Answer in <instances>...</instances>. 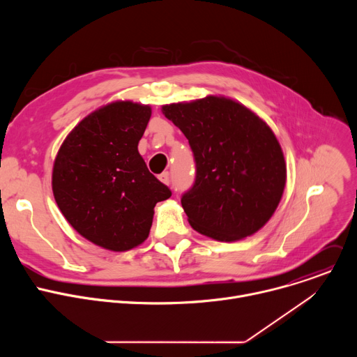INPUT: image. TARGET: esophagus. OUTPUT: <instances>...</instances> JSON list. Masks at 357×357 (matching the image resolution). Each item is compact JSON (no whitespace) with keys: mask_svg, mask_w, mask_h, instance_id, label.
Instances as JSON below:
<instances>
[{"mask_svg":"<svg viewBox=\"0 0 357 357\" xmlns=\"http://www.w3.org/2000/svg\"><path fill=\"white\" fill-rule=\"evenodd\" d=\"M160 181H161L162 183H165V185H169V182H171L169 174H168V172H164V174H161V175H160Z\"/></svg>","mask_w":357,"mask_h":357,"instance_id":"34e87169","label":"esophagus"}]
</instances>
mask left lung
Masks as SVG:
<instances>
[{"label":"left lung","instance_id":"left-lung-1","mask_svg":"<svg viewBox=\"0 0 357 357\" xmlns=\"http://www.w3.org/2000/svg\"><path fill=\"white\" fill-rule=\"evenodd\" d=\"M161 110L195 155L196 179L181 200L189 225L218 241L257 233L287 182L284 152L270 126L238 101L215 94Z\"/></svg>","mask_w":357,"mask_h":357}]
</instances>
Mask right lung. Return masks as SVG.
I'll return each mask as SVG.
<instances>
[{"instance_id":"right-lung-1","label":"right lung","mask_w":357,"mask_h":357,"mask_svg":"<svg viewBox=\"0 0 357 357\" xmlns=\"http://www.w3.org/2000/svg\"><path fill=\"white\" fill-rule=\"evenodd\" d=\"M151 106L117 100L86 116L62 142L52 190L69 225L110 251L142 244L154 208L171 196L138 152Z\"/></svg>"}]
</instances>
